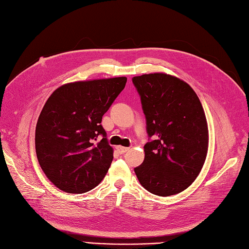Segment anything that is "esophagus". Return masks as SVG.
Returning a JSON list of instances; mask_svg holds the SVG:
<instances>
[{"instance_id": "34e87169", "label": "esophagus", "mask_w": 249, "mask_h": 249, "mask_svg": "<svg viewBox=\"0 0 249 249\" xmlns=\"http://www.w3.org/2000/svg\"><path fill=\"white\" fill-rule=\"evenodd\" d=\"M116 149H117L119 154H124L129 150L128 147H124V146H117V147H116Z\"/></svg>"}]
</instances>
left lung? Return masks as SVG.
<instances>
[{"instance_id":"8db88e82","label":"left lung","mask_w":249,"mask_h":249,"mask_svg":"<svg viewBox=\"0 0 249 249\" xmlns=\"http://www.w3.org/2000/svg\"><path fill=\"white\" fill-rule=\"evenodd\" d=\"M141 96L146 130L143 163L134 172L144 188L160 196L177 195L200 174L209 148V129L196 93L164 73L132 78Z\"/></svg>"}]
</instances>
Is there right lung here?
<instances>
[{
  "label": "right lung",
  "mask_w": 249,
  "mask_h": 249,
  "mask_svg": "<svg viewBox=\"0 0 249 249\" xmlns=\"http://www.w3.org/2000/svg\"><path fill=\"white\" fill-rule=\"evenodd\" d=\"M125 83L126 77H114L65 84L45 103L35 150L44 173L60 190L84 194L107 173L114 150L101 123ZM99 135L104 139L95 144Z\"/></svg>",
  "instance_id": "1"
}]
</instances>
